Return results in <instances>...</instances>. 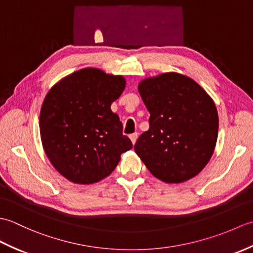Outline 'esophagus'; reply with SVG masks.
<instances>
[{
  "instance_id": "34e87169",
  "label": "esophagus",
  "mask_w": 253,
  "mask_h": 253,
  "mask_svg": "<svg viewBox=\"0 0 253 253\" xmlns=\"http://www.w3.org/2000/svg\"><path fill=\"white\" fill-rule=\"evenodd\" d=\"M129 138H130V140H131L132 144H135L136 141H137V138H138V133H137V132L131 133V135L129 136Z\"/></svg>"
}]
</instances>
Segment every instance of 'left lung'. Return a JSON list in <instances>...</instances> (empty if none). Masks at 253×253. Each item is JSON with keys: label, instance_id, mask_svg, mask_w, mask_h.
Segmentation results:
<instances>
[{"label": "left lung", "instance_id": "8db88e82", "mask_svg": "<svg viewBox=\"0 0 253 253\" xmlns=\"http://www.w3.org/2000/svg\"><path fill=\"white\" fill-rule=\"evenodd\" d=\"M150 113L149 130L135 152L157 178L179 184L198 175L211 159L218 132L216 106L195 80L165 73L139 84Z\"/></svg>", "mask_w": 253, "mask_h": 253}]
</instances>
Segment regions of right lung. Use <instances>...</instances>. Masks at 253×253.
Returning a JSON list of instances; mask_svg holds the SVG:
<instances>
[{
	"label": "right lung",
	"mask_w": 253,
	"mask_h": 253,
	"mask_svg": "<svg viewBox=\"0 0 253 253\" xmlns=\"http://www.w3.org/2000/svg\"><path fill=\"white\" fill-rule=\"evenodd\" d=\"M123 76L84 68L47 92L40 112V135L46 157L58 173L89 185L109 176L121 154L132 148L111 104L125 89Z\"/></svg>",
	"instance_id": "add662e5"
}]
</instances>
